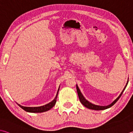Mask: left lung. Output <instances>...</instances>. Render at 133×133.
Listing matches in <instances>:
<instances>
[{"label":"left lung","instance_id":"1","mask_svg":"<svg viewBox=\"0 0 133 133\" xmlns=\"http://www.w3.org/2000/svg\"><path fill=\"white\" fill-rule=\"evenodd\" d=\"M128 84V82L126 84V85L124 87V88L123 89V90L122 92V93L120 94V95L119 96V97H118L113 102L110 104L109 105H108V106H104V107H102V106H99V105H94L92 103H90V102H88L87 100H86L85 98L84 97L83 95H82L81 92H80V90H79V88L78 87V86L77 85H76V88H77V93H78V97H79V99L81 103L83 104L84 107H85L86 108H87L88 109H93V110H105V109H107L108 108H109L111 107H112V106L115 104V103L117 102V101L119 99V98H120V96H122L123 92L124 90L126 88L127 85Z\"/></svg>","mask_w":133,"mask_h":133}]
</instances>
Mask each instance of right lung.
<instances>
[{
    "mask_svg": "<svg viewBox=\"0 0 133 133\" xmlns=\"http://www.w3.org/2000/svg\"><path fill=\"white\" fill-rule=\"evenodd\" d=\"M59 90V88L58 91H57V92L56 94V96L55 98L51 102H50L48 103V104H46L45 105L42 106V107H23V106H21L20 105L18 104V105L21 108L23 109L26 112H31V113H41L43 112H46V111H48L50 110V109L54 107L55 105L56 104V99H57V95H58V92Z\"/></svg>",
    "mask_w": 133,
    "mask_h": 133,
    "instance_id": "obj_1",
    "label": "right lung"
}]
</instances>
